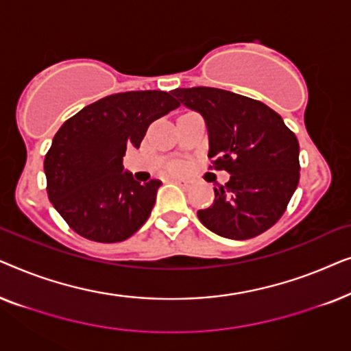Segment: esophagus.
I'll return each mask as SVG.
<instances>
[{
  "label": "esophagus",
  "mask_w": 351,
  "mask_h": 351,
  "mask_svg": "<svg viewBox=\"0 0 351 351\" xmlns=\"http://www.w3.org/2000/svg\"><path fill=\"white\" fill-rule=\"evenodd\" d=\"M172 182H174V184H177V185H180V186H184V189H186V186H190V182H189V180H180V179H172Z\"/></svg>",
  "instance_id": "34e87169"
}]
</instances>
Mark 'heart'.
Instances as JSON below:
<instances>
[{
    "instance_id": "heart-1",
    "label": "heart",
    "mask_w": 351,
    "mask_h": 351,
    "mask_svg": "<svg viewBox=\"0 0 351 351\" xmlns=\"http://www.w3.org/2000/svg\"><path fill=\"white\" fill-rule=\"evenodd\" d=\"M182 171V165H174L171 167V172H180Z\"/></svg>"
}]
</instances>
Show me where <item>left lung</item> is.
<instances>
[{"label": "left lung", "mask_w": 351, "mask_h": 351, "mask_svg": "<svg viewBox=\"0 0 351 351\" xmlns=\"http://www.w3.org/2000/svg\"><path fill=\"white\" fill-rule=\"evenodd\" d=\"M179 104L204 118L209 158L230 180L198 210L206 228L223 238L249 239L273 227L299 185V142L275 110L217 88L174 89Z\"/></svg>", "instance_id": "8db88e82"}]
</instances>
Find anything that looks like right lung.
<instances>
[{
    "mask_svg": "<svg viewBox=\"0 0 351 351\" xmlns=\"http://www.w3.org/2000/svg\"><path fill=\"white\" fill-rule=\"evenodd\" d=\"M180 104L165 90H129L97 100L62 124L45 158L47 196L86 239L118 243L150 217L161 182L134 180L123 156L155 119Z\"/></svg>",
    "mask_w": 351,
    "mask_h": 351,
    "instance_id": "1",
    "label": "right lung"
}]
</instances>
